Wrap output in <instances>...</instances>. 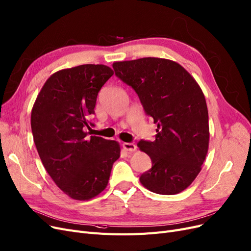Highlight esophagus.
<instances>
[{"label":"esophagus","instance_id":"esophagus-1","mask_svg":"<svg viewBox=\"0 0 251 251\" xmlns=\"http://www.w3.org/2000/svg\"><path fill=\"white\" fill-rule=\"evenodd\" d=\"M123 149L126 151H135L136 150V146L133 143H123Z\"/></svg>","mask_w":251,"mask_h":251}]
</instances>
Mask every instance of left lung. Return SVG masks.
<instances>
[{"mask_svg":"<svg viewBox=\"0 0 251 251\" xmlns=\"http://www.w3.org/2000/svg\"><path fill=\"white\" fill-rule=\"evenodd\" d=\"M113 68L116 76L135 91L145 113L157 124L155 141L137 144L152 161L141 183L164 196L186 189L201 172L209 147V116L201 89L171 60L143 58L116 62Z\"/></svg>","mask_w":251,"mask_h":251,"instance_id":"8db88e82","label":"left lung"}]
</instances>
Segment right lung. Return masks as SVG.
Listing matches in <instances>:
<instances>
[{
    "instance_id": "add662e5",
    "label": "right lung",
    "mask_w": 251,
    "mask_h": 251,
    "mask_svg": "<svg viewBox=\"0 0 251 251\" xmlns=\"http://www.w3.org/2000/svg\"><path fill=\"white\" fill-rule=\"evenodd\" d=\"M114 71L86 64L53 73L36 98L31 128L37 151L57 186L73 200L88 201L107 186L120 157L116 141L88 136L97 95Z\"/></svg>"
}]
</instances>
